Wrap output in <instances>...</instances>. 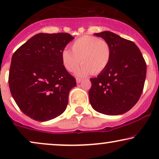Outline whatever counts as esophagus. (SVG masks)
Returning a JSON list of instances; mask_svg holds the SVG:
<instances>
[{
	"label": "esophagus",
	"mask_w": 159,
	"mask_h": 159,
	"mask_svg": "<svg viewBox=\"0 0 159 159\" xmlns=\"http://www.w3.org/2000/svg\"><path fill=\"white\" fill-rule=\"evenodd\" d=\"M82 81H83V79H82V78H76V82H77L78 84L81 83V82Z\"/></svg>",
	"instance_id": "esophagus-1"
}]
</instances>
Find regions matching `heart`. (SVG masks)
Returning <instances> with one entry per match:
<instances>
[{
	"label": "heart",
	"mask_w": 159,
	"mask_h": 159,
	"mask_svg": "<svg viewBox=\"0 0 159 159\" xmlns=\"http://www.w3.org/2000/svg\"><path fill=\"white\" fill-rule=\"evenodd\" d=\"M111 59V48L105 40L92 36H83L72 44V51L65 48L61 52L64 67L73 72L80 61L82 65L75 75L84 77L92 73L98 74L107 67Z\"/></svg>",
	"instance_id": "b5f03b06"
}]
</instances>
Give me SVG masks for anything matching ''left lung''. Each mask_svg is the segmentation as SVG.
Listing matches in <instances>:
<instances>
[{
  "instance_id": "8db88e82",
  "label": "left lung",
  "mask_w": 159,
  "mask_h": 159,
  "mask_svg": "<svg viewBox=\"0 0 159 159\" xmlns=\"http://www.w3.org/2000/svg\"><path fill=\"white\" fill-rule=\"evenodd\" d=\"M94 35L109 44L111 59L103 71L90 78V104L99 113L120 115L131 109L141 96L146 78L145 61L133 42L111 31Z\"/></svg>"
}]
</instances>
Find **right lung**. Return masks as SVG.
<instances>
[{
	"mask_svg": "<svg viewBox=\"0 0 159 159\" xmlns=\"http://www.w3.org/2000/svg\"><path fill=\"white\" fill-rule=\"evenodd\" d=\"M74 37L67 33H39L14 53L9 85L20 109L37 121L57 117L65 111L75 79L61 61V52Z\"/></svg>",
	"mask_w": 159,
	"mask_h": 159,
	"instance_id": "obj_1",
	"label": "right lung"
}]
</instances>
